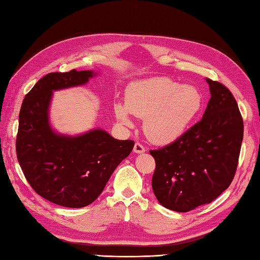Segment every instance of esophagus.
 Segmentation results:
<instances>
[{"mask_svg":"<svg viewBox=\"0 0 260 260\" xmlns=\"http://www.w3.org/2000/svg\"><path fill=\"white\" fill-rule=\"evenodd\" d=\"M145 147L143 146L142 144H140V143H136L135 145H134V153H137V154H142V153H145Z\"/></svg>","mask_w":260,"mask_h":260,"instance_id":"obj_1","label":"esophagus"}]
</instances>
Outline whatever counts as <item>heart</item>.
Returning <instances> with one entry per match:
<instances>
[{
	"label": "heart",
	"mask_w": 260,
	"mask_h": 260,
	"mask_svg": "<svg viewBox=\"0 0 260 260\" xmlns=\"http://www.w3.org/2000/svg\"><path fill=\"white\" fill-rule=\"evenodd\" d=\"M203 107V96L192 85H178L155 77L132 85L126 103H116L115 115L132 126L131 114L144 118V132L156 144H170L182 136Z\"/></svg>",
	"instance_id": "1"
}]
</instances>
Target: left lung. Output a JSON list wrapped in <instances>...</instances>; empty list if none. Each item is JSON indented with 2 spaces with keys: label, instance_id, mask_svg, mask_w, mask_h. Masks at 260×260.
Returning a JSON list of instances; mask_svg holds the SVG:
<instances>
[{
  "label": "left lung",
  "instance_id": "8db88e82",
  "mask_svg": "<svg viewBox=\"0 0 260 260\" xmlns=\"http://www.w3.org/2000/svg\"><path fill=\"white\" fill-rule=\"evenodd\" d=\"M210 100L203 118L167 146L150 150L156 161L154 194L162 206L187 213L226 190L237 170L244 123L236 100L206 78Z\"/></svg>",
  "mask_w": 260,
  "mask_h": 260
}]
</instances>
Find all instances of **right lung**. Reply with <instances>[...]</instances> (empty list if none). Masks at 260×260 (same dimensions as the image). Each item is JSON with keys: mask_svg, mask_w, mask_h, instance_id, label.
<instances>
[{"mask_svg": "<svg viewBox=\"0 0 260 260\" xmlns=\"http://www.w3.org/2000/svg\"><path fill=\"white\" fill-rule=\"evenodd\" d=\"M95 75L94 71L76 70L47 74L21 106L17 160L32 188L59 206L81 208L92 204L134 147L133 141H118L102 128L75 136L53 129L50 106L54 90L85 85Z\"/></svg>", "mask_w": 260, "mask_h": 260, "instance_id": "obj_1", "label": "right lung"}]
</instances>
